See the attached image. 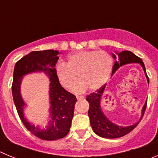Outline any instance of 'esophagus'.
<instances>
[{"instance_id": "obj_1", "label": "esophagus", "mask_w": 158, "mask_h": 158, "mask_svg": "<svg viewBox=\"0 0 158 158\" xmlns=\"http://www.w3.org/2000/svg\"><path fill=\"white\" fill-rule=\"evenodd\" d=\"M77 99L78 100H83V99H85V97L82 96H77Z\"/></svg>"}]
</instances>
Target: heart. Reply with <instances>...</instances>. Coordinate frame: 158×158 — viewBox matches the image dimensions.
Returning a JSON list of instances; mask_svg holds the SVG:
<instances>
[{
    "instance_id": "1",
    "label": "heart",
    "mask_w": 158,
    "mask_h": 158,
    "mask_svg": "<svg viewBox=\"0 0 158 158\" xmlns=\"http://www.w3.org/2000/svg\"><path fill=\"white\" fill-rule=\"evenodd\" d=\"M113 59L109 53L103 51H80L67 57V64L58 62L55 65V74L65 89H70L76 80L79 81L72 91L82 93L89 88L97 90L104 85L111 74Z\"/></svg>"
}]
</instances>
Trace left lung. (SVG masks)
<instances>
[{
  "label": "left lung",
  "mask_w": 158,
  "mask_h": 158,
  "mask_svg": "<svg viewBox=\"0 0 158 158\" xmlns=\"http://www.w3.org/2000/svg\"><path fill=\"white\" fill-rule=\"evenodd\" d=\"M115 54H112L113 58L115 60V64L112 68V73H111L112 74L119 67L123 66V65L130 63H139L144 70L145 75L147 78V81L149 84V78L146 74L145 65L140 58L136 56L131 51H123L119 53L115 51ZM105 87L106 85L103 86L101 89H98L96 93H91L86 97V100L89 103V109L88 114H89V119H90V125L93 128V131L99 136L105 138V139H117V138H120V137L127 135L136 127L137 125L140 122L141 118L144 115L147 100L142 107V116H141L140 120L132 125H130V126H118L117 124L113 123L111 121H110L109 118L104 115V113L102 111L100 104H101L102 97L104 94Z\"/></svg>",
  "instance_id": "8db88e82"
}]
</instances>
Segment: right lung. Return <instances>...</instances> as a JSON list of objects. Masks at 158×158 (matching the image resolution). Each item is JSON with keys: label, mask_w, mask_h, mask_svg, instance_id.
I'll list each match as a JSON object with an SVG mask.
<instances>
[{"label": "right lung", "mask_w": 158, "mask_h": 158, "mask_svg": "<svg viewBox=\"0 0 158 158\" xmlns=\"http://www.w3.org/2000/svg\"><path fill=\"white\" fill-rule=\"evenodd\" d=\"M58 51H32L19 59L15 65L12 92L18 115L31 133L43 140L53 141L64 138L71 127L77 98L62 87L55 74V65L58 60ZM43 72L50 79V118L48 125L42 129L35 126L24 117L23 109L27 106L20 92L23 77L32 72Z\"/></svg>", "instance_id": "obj_1"}]
</instances>
